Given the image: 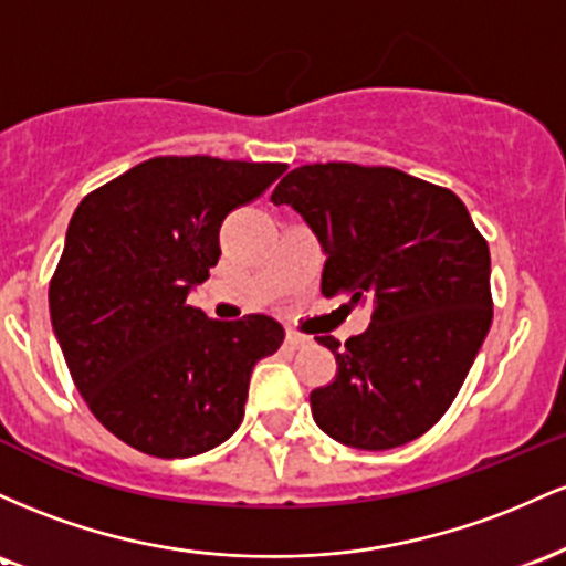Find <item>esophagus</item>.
<instances>
[{
    "label": "esophagus",
    "instance_id": "1",
    "mask_svg": "<svg viewBox=\"0 0 566 566\" xmlns=\"http://www.w3.org/2000/svg\"><path fill=\"white\" fill-rule=\"evenodd\" d=\"M285 345H289L291 350H300V347L310 345V336L300 332H285Z\"/></svg>",
    "mask_w": 566,
    "mask_h": 566
}]
</instances>
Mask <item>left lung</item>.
I'll return each mask as SVG.
<instances>
[{"label":"left lung","instance_id":"left-lung-1","mask_svg":"<svg viewBox=\"0 0 566 566\" xmlns=\"http://www.w3.org/2000/svg\"><path fill=\"white\" fill-rule=\"evenodd\" d=\"M307 221L326 253L323 296L371 304V323L336 355V377L310 392L317 428L382 452L441 420L492 326L489 245L449 189L396 168L315 163L272 192Z\"/></svg>","mask_w":566,"mask_h":566}]
</instances>
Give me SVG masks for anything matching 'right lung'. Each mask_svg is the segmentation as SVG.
I'll return each instance as SVG.
<instances>
[{"label":"right lung","mask_w":566,"mask_h":566,"mask_svg":"<svg viewBox=\"0 0 566 566\" xmlns=\"http://www.w3.org/2000/svg\"><path fill=\"white\" fill-rule=\"evenodd\" d=\"M283 163L151 157L87 195L50 281V321L95 420L138 452L179 460L243 422L256 360L283 345L270 315L211 321L187 296L221 256L227 213Z\"/></svg>","instance_id":"1"}]
</instances>
